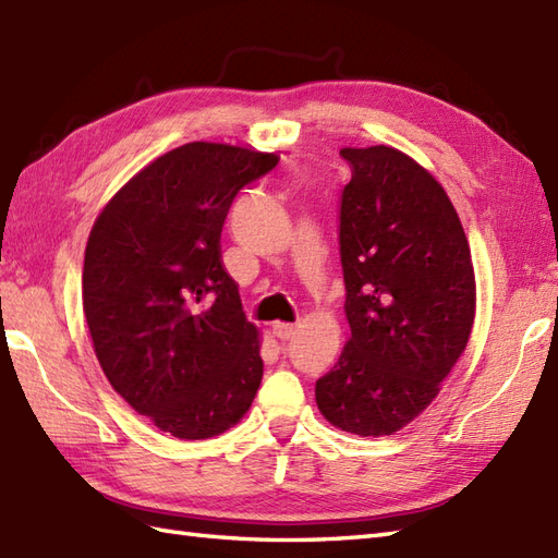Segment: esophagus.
I'll return each instance as SVG.
<instances>
[{
	"label": "esophagus",
	"mask_w": 558,
	"mask_h": 558,
	"mask_svg": "<svg viewBox=\"0 0 558 558\" xmlns=\"http://www.w3.org/2000/svg\"><path fill=\"white\" fill-rule=\"evenodd\" d=\"M274 335H276L278 340L288 342V340H292L294 335H296V326H292V323H276V326H274Z\"/></svg>",
	"instance_id": "34e87169"
}]
</instances>
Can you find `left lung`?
Instances as JSON below:
<instances>
[{"mask_svg": "<svg viewBox=\"0 0 558 558\" xmlns=\"http://www.w3.org/2000/svg\"><path fill=\"white\" fill-rule=\"evenodd\" d=\"M340 154L349 340L316 404L344 433L383 437L427 409L463 354L475 274L454 204L421 163L387 145Z\"/></svg>", "mask_w": 558, "mask_h": 558, "instance_id": "obj_1", "label": "left lung"}]
</instances>
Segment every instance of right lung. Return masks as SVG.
Returning <instances> with one entry per match:
<instances>
[{
  "label": "right lung",
  "mask_w": 558,
  "mask_h": 558,
  "mask_svg": "<svg viewBox=\"0 0 558 558\" xmlns=\"http://www.w3.org/2000/svg\"><path fill=\"white\" fill-rule=\"evenodd\" d=\"M278 154L187 142L142 168L89 232L83 311L111 387L178 439L226 433L252 407L264 361L220 230Z\"/></svg>",
  "instance_id": "add662e5"
}]
</instances>
